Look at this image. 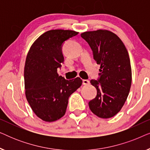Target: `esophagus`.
Wrapping results in <instances>:
<instances>
[{"instance_id":"1","label":"esophagus","mask_w":150,"mask_h":150,"mask_svg":"<svg viewBox=\"0 0 150 150\" xmlns=\"http://www.w3.org/2000/svg\"><path fill=\"white\" fill-rule=\"evenodd\" d=\"M83 85H88L89 84V80H83Z\"/></svg>"}]
</instances>
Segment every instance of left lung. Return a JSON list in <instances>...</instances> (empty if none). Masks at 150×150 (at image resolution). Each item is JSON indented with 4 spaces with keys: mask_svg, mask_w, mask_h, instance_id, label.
Wrapping results in <instances>:
<instances>
[{
    "mask_svg": "<svg viewBox=\"0 0 150 150\" xmlns=\"http://www.w3.org/2000/svg\"><path fill=\"white\" fill-rule=\"evenodd\" d=\"M81 35L100 65V78L90 81L97 96L89 102V108L100 118H110L120 111L130 92L132 69L128 52L120 38L110 30L87 31Z\"/></svg>",
    "mask_w": 150,
    "mask_h": 150,
    "instance_id": "left-lung-1",
    "label": "left lung"
}]
</instances>
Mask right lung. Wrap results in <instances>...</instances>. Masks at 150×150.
I'll return each instance as SVG.
<instances>
[{
  "label": "right lung",
  "mask_w": 150,
  "mask_h": 150,
  "mask_svg": "<svg viewBox=\"0 0 150 150\" xmlns=\"http://www.w3.org/2000/svg\"><path fill=\"white\" fill-rule=\"evenodd\" d=\"M78 33L71 30H48L35 41L26 56V98L35 114L45 122H54L64 115L69 97L83 83L81 78L67 81L57 73L64 61L63 43Z\"/></svg>",
  "instance_id": "add662e5"
}]
</instances>
